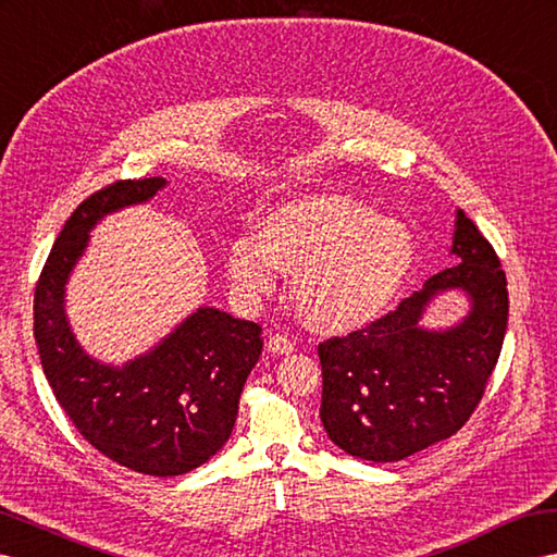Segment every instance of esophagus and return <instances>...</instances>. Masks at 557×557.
<instances>
[{
	"label": "esophagus",
	"instance_id": "esophagus-1",
	"mask_svg": "<svg viewBox=\"0 0 557 557\" xmlns=\"http://www.w3.org/2000/svg\"><path fill=\"white\" fill-rule=\"evenodd\" d=\"M294 348H296V344L287 334H273L268 338V350L275 355H289V352H294Z\"/></svg>",
	"mask_w": 557,
	"mask_h": 557
}]
</instances>
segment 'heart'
Instances as JSON below:
<instances>
[{
	"instance_id": "b5f03b06",
	"label": "heart",
	"mask_w": 557,
	"mask_h": 557,
	"mask_svg": "<svg viewBox=\"0 0 557 557\" xmlns=\"http://www.w3.org/2000/svg\"><path fill=\"white\" fill-rule=\"evenodd\" d=\"M414 239L346 195H310L263 221L261 239L235 237L227 275L249 296L270 292L275 265L294 273V301L320 332H350L376 320L414 265Z\"/></svg>"
}]
</instances>
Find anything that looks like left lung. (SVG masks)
Wrapping results in <instances>:
<instances>
[{
  "instance_id": "1",
  "label": "left lung",
  "mask_w": 557,
  "mask_h": 557,
  "mask_svg": "<svg viewBox=\"0 0 557 557\" xmlns=\"http://www.w3.org/2000/svg\"><path fill=\"white\" fill-rule=\"evenodd\" d=\"M451 253L456 265L428 277L395 310L318 346L320 419L350 456L400 461L461 431L480 405L506 336V273L461 209ZM447 288L466 290L471 312L445 333L423 331L424 306Z\"/></svg>"
}]
</instances>
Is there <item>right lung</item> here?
I'll return each instance as SVG.
<instances>
[{
    "label": "right lung",
    "mask_w": 557,
    "mask_h": 557,
    "mask_svg": "<svg viewBox=\"0 0 557 557\" xmlns=\"http://www.w3.org/2000/svg\"><path fill=\"white\" fill-rule=\"evenodd\" d=\"M164 178L115 181L73 211L35 287V341L55 400L108 459L154 478L202 466L231 437L263 350L261 326L199 308L160 346L122 367L96 362L65 318V282L106 213L150 199Z\"/></svg>",
    "instance_id": "obj_1"
}]
</instances>
